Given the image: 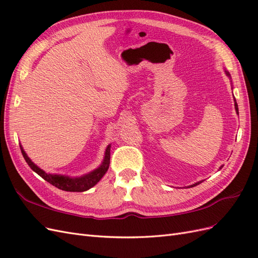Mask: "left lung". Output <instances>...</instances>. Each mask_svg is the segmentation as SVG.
Instances as JSON below:
<instances>
[{
	"instance_id": "left-lung-1",
	"label": "left lung",
	"mask_w": 258,
	"mask_h": 258,
	"mask_svg": "<svg viewBox=\"0 0 258 258\" xmlns=\"http://www.w3.org/2000/svg\"><path fill=\"white\" fill-rule=\"evenodd\" d=\"M224 71H225V74L226 75H227L228 77H229V80H231V76H230V73L228 72V71H226V70H224ZM233 101H235V108H236V112H237V114L239 115V110H238V104H237V102H236V99L235 100H233ZM223 168V166L222 167H220V169H222ZM202 182H204V181H200V182H197V183H195V184H192V185H190V187H194V186H196V185H199L200 183H202Z\"/></svg>"
}]
</instances>
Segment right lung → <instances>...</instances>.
<instances>
[{
  "label": "right lung",
  "mask_w": 258,
  "mask_h": 258,
  "mask_svg": "<svg viewBox=\"0 0 258 258\" xmlns=\"http://www.w3.org/2000/svg\"><path fill=\"white\" fill-rule=\"evenodd\" d=\"M20 150L23 155V158H25L29 167L32 169L35 173H37L41 177H43L45 181H47L51 185L56 186L57 188L64 191H86L90 189L91 187L95 186L100 179L103 177V175L106 173L108 167H110L111 145H107L103 161L97 169L92 170L91 172L87 174L75 176V177L45 172L44 170H42L40 167H37L35 163L28 157V155L26 154L25 150H23V147L21 145H20Z\"/></svg>",
  "instance_id": "1"
}]
</instances>
